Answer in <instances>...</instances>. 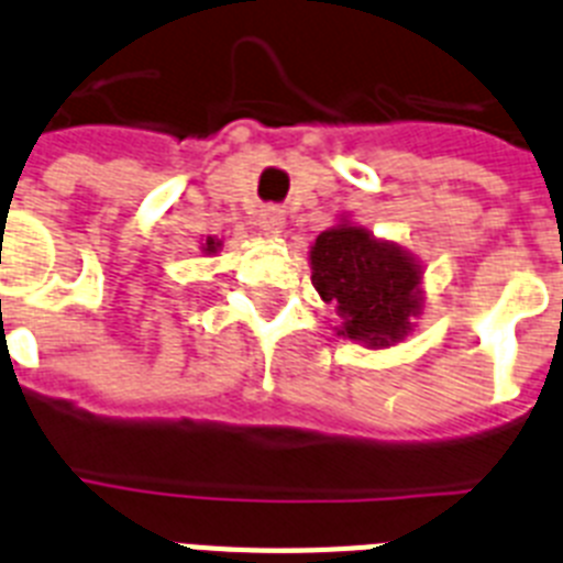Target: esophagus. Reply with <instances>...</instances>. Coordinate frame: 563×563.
Returning <instances> with one entry per match:
<instances>
[{"label": "esophagus", "mask_w": 563, "mask_h": 563, "mask_svg": "<svg viewBox=\"0 0 563 563\" xmlns=\"http://www.w3.org/2000/svg\"><path fill=\"white\" fill-rule=\"evenodd\" d=\"M257 223H261V229L268 234V238H277V234L283 232V227H286V218H283L280 209L268 207V209H263L261 221Z\"/></svg>", "instance_id": "1"}]
</instances>
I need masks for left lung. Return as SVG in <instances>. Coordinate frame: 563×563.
Instances as JSON below:
<instances>
[{
	"label": "left lung",
	"mask_w": 563,
	"mask_h": 563,
	"mask_svg": "<svg viewBox=\"0 0 563 563\" xmlns=\"http://www.w3.org/2000/svg\"><path fill=\"white\" fill-rule=\"evenodd\" d=\"M309 261L311 283L342 317V336L385 349L408 334L422 309V266L402 246L340 223L317 238Z\"/></svg>",
	"instance_id": "1"
}]
</instances>
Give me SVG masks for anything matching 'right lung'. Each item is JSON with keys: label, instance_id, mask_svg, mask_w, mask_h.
I'll use <instances>...</instances> for the list:
<instances>
[{"label": "right lung", "instance_id": "obj_1", "mask_svg": "<svg viewBox=\"0 0 563 563\" xmlns=\"http://www.w3.org/2000/svg\"><path fill=\"white\" fill-rule=\"evenodd\" d=\"M218 246H221V241H214V238H207V243H203V252H218Z\"/></svg>", "mask_w": 563, "mask_h": 563}]
</instances>
